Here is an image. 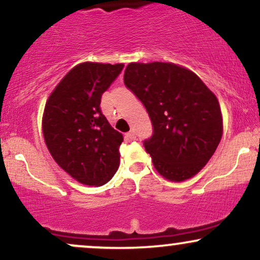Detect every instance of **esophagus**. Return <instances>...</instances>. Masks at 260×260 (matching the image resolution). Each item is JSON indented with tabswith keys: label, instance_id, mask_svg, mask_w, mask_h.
Returning a JSON list of instances; mask_svg holds the SVG:
<instances>
[{
	"label": "esophagus",
	"instance_id": "1",
	"mask_svg": "<svg viewBox=\"0 0 260 260\" xmlns=\"http://www.w3.org/2000/svg\"><path fill=\"white\" fill-rule=\"evenodd\" d=\"M126 139L127 140H134V139H136V133H134V131H129V132L126 134Z\"/></svg>",
	"mask_w": 260,
	"mask_h": 260
}]
</instances>
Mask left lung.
I'll return each mask as SVG.
<instances>
[{
  "instance_id": "8db88e82",
  "label": "left lung",
  "mask_w": 260,
  "mask_h": 260,
  "mask_svg": "<svg viewBox=\"0 0 260 260\" xmlns=\"http://www.w3.org/2000/svg\"><path fill=\"white\" fill-rule=\"evenodd\" d=\"M123 80L151 118L154 134L144 146L155 170L178 183L196 176L223 136L214 93L195 73L174 62H129Z\"/></svg>"
}]
</instances>
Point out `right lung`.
Wrapping results in <instances>:
<instances>
[{
	"label": "right lung",
	"instance_id": "1",
	"mask_svg": "<svg viewBox=\"0 0 260 260\" xmlns=\"http://www.w3.org/2000/svg\"><path fill=\"white\" fill-rule=\"evenodd\" d=\"M123 64L84 61L62 77L47 99L42 133L53 160L71 178L104 185L120 165L123 136L100 111V98Z\"/></svg>",
	"mask_w": 260,
	"mask_h": 260
}]
</instances>
